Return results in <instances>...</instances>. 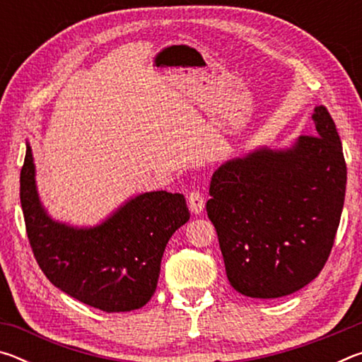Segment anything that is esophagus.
I'll list each match as a JSON object with an SVG mask.
<instances>
[{
  "label": "esophagus",
  "mask_w": 362,
  "mask_h": 362,
  "mask_svg": "<svg viewBox=\"0 0 362 362\" xmlns=\"http://www.w3.org/2000/svg\"><path fill=\"white\" fill-rule=\"evenodd\" d=\"M188 207L189 211H192L193 214H199L201 211L204 209V196L201 194L198 189H193V192H189L188 196Z\"/></svg>",
  "instance_id": "34e87169"
}]
</instances>
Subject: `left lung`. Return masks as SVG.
<instances>
[{"mask_svg":"<svg viewBox=\"0 0 362 362\" xmlns=\"http://www.w3.org/2000/svg\"><path fill=\"white\" fill-rule=\"evenodd\" d=\"M311 118L315 136L231 159L212 175L207 217L226 276L243 296H291L321 273L332 250L346 164L327 108L316 107Z\"/></svg>","mask_w":362,"mask_h":362,"instance_id":"1","label":"left lung"}]
</instances>
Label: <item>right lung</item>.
Here are the masks:
<instances>
[{"label": "right lung", "instance_id": "right-lung-1", "mask_svg": "<svg viewBox=\"0 0 362 362\" xmlns=\"http://www.w3.org/2000/svg\"><path fill=\"white\" fill-rule=\"evenodd\" d=\"M21 204L30 247L46 278L105 313L137 310L148 302L166 244L189 220L183 194L150 192L127 201L94 228L56 222L40 203L30 145L21 170Z\"/></svg>", "mask_w": 362, "mask_h": 362}]
</instances>
